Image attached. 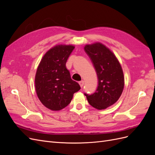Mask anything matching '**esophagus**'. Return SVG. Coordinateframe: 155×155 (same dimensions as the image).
Wrapping results in <instances>:
<instances>
[{
  "mask_svg": "<svg viewBox=\"0 0 155 155\" xmlns=\"http://www.w3.org/2000/svg\"><path fill=\"white\" fill-rule=\"evenodd\" d=\"M79 85H80L81 87H83V86L84 85V81L82 80L81 81H79Z\"/></svg>",
  "mask_w": 155,
  "mask_h": 155,
  "instance_id": "obj_1",
  "label": "esophagus"
}]
</instances>
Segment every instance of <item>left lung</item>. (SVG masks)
I'll list each match as a JSON object with an SVG mask.
<instances>
[{
	"label": "left lung",
	"instance_id": "left-lung-1",
	"mask_svg": "<svg viewBox=\"0 0 155 155\" xmlns=\"http://www.w3.org/2000/svg\"><path fill=\"white\" fill-rule=\"evenodd\" d=\"M84 49L92 60L98 78L96 91L85 95L95 109H105L115 104L122 94L125 84L122 68L114 54L100 42L86 45Z\"/></svg>",
	"mask_w": 155,
	"mask_h": 155
}]
</instances>
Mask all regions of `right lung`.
Masks as SVG:
<instances>
[{"instance_id":"1","label":"right lung","mask_w":155,"mask_h":155,"mask_svg":"<svg viewBox=\"0 0 155 155\" xmlns=\"http://www.w3.org/2000/svg\"><path fill=\"white\" fill-rule=\"evenodd\" d=\"M75 46L57 45L42 58L35 77L37 97L45 107L58 111L66 107L74 94L80 90L79 84L71 79L66 67L67 61Z\"/></svg>"}]
</instances>
